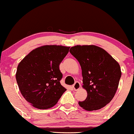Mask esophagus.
Instances as JSON below:
<instances>
[{
    "label": "esophagus",
    "instance_id": "1",
    "mask_svg": "<svg viewBox=\"0 0 134 134\" xmlns=\"http://www.w3.org/2000/svg\"><path fill=\"white\" fill-rule=\"evenodd\" d=\"M80 87H81L80 83H79V82H77V81L75 82V83L74 84V85H72V88L75 91H76V90H79V88H80Z\"/></svg>",
    "mask_w": 134,
    "mask_h": 134
}]
</instances>
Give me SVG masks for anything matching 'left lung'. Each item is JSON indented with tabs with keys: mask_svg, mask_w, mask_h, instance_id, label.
<instances>
[{
	"mask_svg": "<svg viewBox=\"0 0 134 134\" xmlns=\"http://www.w3.org/2000/svg\"><path fill=\"white\" fill-rule=\"evenodd\" d=\"M70 52L79 62L83 88L87 97L79 105L86 111L104 108L116 92L121 76L118 62L102 48L95 45H77Z\"/></svg>",
	"mask_w": 134,
	"mask_h": 134,
	"instance_id": "8db88e82",
	"label": "left lung"
}]
</instances>
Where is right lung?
Instances as JSON below:
<instances>
[{"instance_id": "right-lung-1", "label": "right lung", "mask_w": 134, "mask_h": 134, "mask_svg": "<svg viewBox=\"0 0 134 134\" xmlns=\"http://www.w3.org/2000/svg\"><path fill=\"white\" fill-rule=\"evenodd\" d=\"M70 47L45 45L30 51L19 63L16 79L21 95L34 108L47 109L58 102L66 89L61 85L59 65Z\"/></svg>"}]
</instances>
